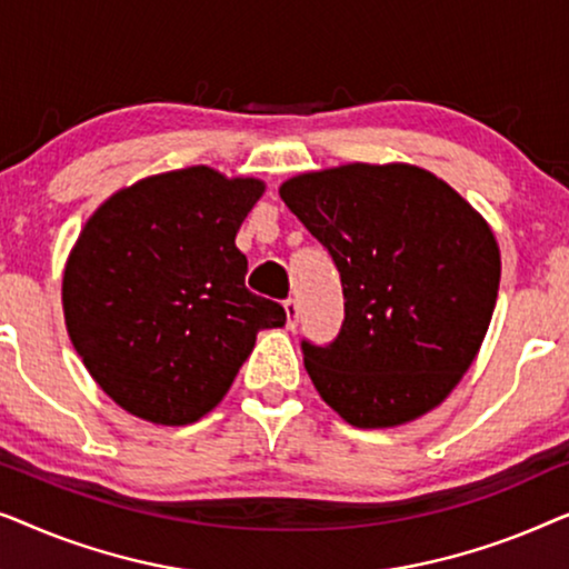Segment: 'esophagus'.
Here are the masks:
<instances>
[{
  "mask_svg": "<svg viewBox=\"0 0 569 569\" xmlns=\"http://www.w3.org/2000/svg\"><path fill=\"white\" fill-rule=\"evenodd\" d=\"M284 313H287V329H295V326H298V321H300V306H298V300L287 298V300H284Z\"/></svg>",
  "mask_w": 569,
  "mask_h": 569,
  "instance_id": "34e87169",
  "label": "esophagus"
}]
</instances>
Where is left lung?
<instances>
[{
  "mask_svg": "<svg viewBox=\"0 0 569 569\" xmlns=\"http://www.w3.org/2000/svg\"><path fill=\"white\" fill-rule=\"evenodd\" d=\"M279 197L337 263V339H302L316 391L349 425L422 417L471 368L492 321L500 248L438 176L352 162L282 183Z\"/></svg>",
  "mask_w": 569,
  "mask_h": 569,
  "instance_id": "1",
  "label": "left lung"
}]
</instances>
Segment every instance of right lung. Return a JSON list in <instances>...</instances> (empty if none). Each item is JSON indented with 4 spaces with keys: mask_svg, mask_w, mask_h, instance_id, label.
<instances>
[{
    "mask_svg": "<svg viewBox=\"0 0 569 569\" xmlns=\"http://www.w3.org/2000/svg\"><path fill=\"white\" fill-rule=\"evenodd\" d=\"M261 193L256 178L170 170L113 193L84 224L61 287L67 331L129 415L197 422L228 393L256 333L284 326V308L246 287L236 246Z\"/></svg>",
    "mask_w": 569,
    "mask_h": 569,
    "instance_id": "1",
    "label": "right lung"
}]
</instances>
